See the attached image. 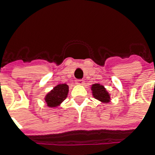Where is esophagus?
I'll return each mask as SVG.
<instances>
[{
	"instance_id": "obj_1",
	"label": "esophagus",
	"mask_w": 155,
	"mask_h": 155,
	"mask_svg": "<svg viewBox=\"0 0 155 155\" xmlns=\"http://www.w3.org/2000/svg\"><path fill=\"white\" fill-rule=\"evenodd\" d=\"M76 84L79 85H84V80H78L77 81H76Z\"/></svg>"
}]
</instances>
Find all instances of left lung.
I'll use <instances>...</instances> for the list:
<instances>
[{
	"label": "left lung",
	"instance_id": "8db88e82",
	"mask_svg": "<svg viewBox=\"0 0 155 155\" xmlns=\"http://www.w3.org/2000/svg\"><path fill=\"white\" fill-rule=\"evenodd\" d=\"M92 97L100 102L108 104L111 101V95L107 91L104 86L100 84H94L91 86Z\"/></svg>",
	"mask_w": 155,
	"mask_h": 155
}]
</instances>
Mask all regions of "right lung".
Wrapping results in <instances>:
<instances>
[{
	"label": "right lung",
	"instance_id": "add662e5",
	"mask_svg": "<svg viewBox=\"0 0 155 155\" xmlns=\"http://www.w3.org/2000/svg\"><path fill=\"white\" fill-rule=\"evenodd\" d=\"M69 87L67 84H60L53 87L47 95L45 96L44 100L49 108H56L63 103L68 97Z\"/></svg>",
	"mask_w": 155,
	"mask_h": 155
}]
</instances>
